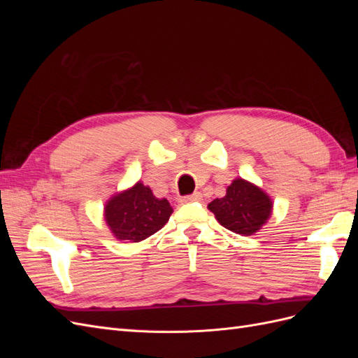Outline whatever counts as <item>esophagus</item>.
<instances>
[{"instance_id":"34e87169","label":"esophagus","mask_w":358,"mask_h":358,"mask_svg":"<svg viewBox=\"0 0 358 358\" xmlns=\"http://www.w3.org/2000/svg\"><path fill=\"white\" fill-rule=\"evenodd\" d=\"M200 200H201V194H200V192H194L192 196L183 197L180 201H182V203H192V201H200Z\"/></svg>"}]
</instances>
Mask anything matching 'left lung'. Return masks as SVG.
Wrapping results in <instances>:
<instances>
[{"label": "left lung", "instance_id": "8db88e82", "mask_svg": "<svg viewBox=\"0 0 358 358\" xmlns=\"http://www.w3.org/2000/svg\"><path fill=\"white\" fill-rule=\"evenodd\" d=\"M208 208L227 230L251 236L267 222L273 203L262 188L239 178L227 188L225 197L215 199Z\"/></svg>", "mask_w": 358, "mask_h": 358}]
</instances>
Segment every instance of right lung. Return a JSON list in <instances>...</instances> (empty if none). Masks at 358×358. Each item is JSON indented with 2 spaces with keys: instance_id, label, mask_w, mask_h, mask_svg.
I'll use <instances>...</instances> for the list:
<instances>
[{
  "instance_id": "1",
  "label": "right lung",
  "mask_w": 358,
  "mask_h": 358,
  "mask_svg": "<svg viewBox=\"0 0 358 358\" xmlns=\"http://www.w3.org/2000/svg\"><path fill=\"white\" fill-rule=\"evenodd\" d=\"M173 213L166 199H157L152 189L137 182L116 194L104 206V220L117 241L140 242L164 227Z\"/></svg>"
}]
</instances>
